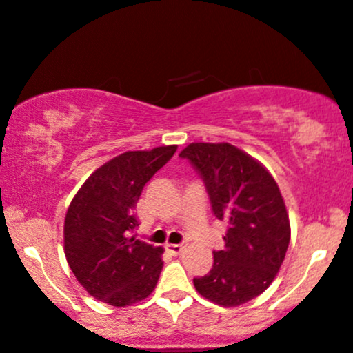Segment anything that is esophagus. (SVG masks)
Instances as JSON below:
<instances>
[{"mask_svg":"<svg viewBox=\"0 0 353 353\" xmlns=\"http://www.w3.org/2000/svg\"><path fill=\"white\" fill-rule=\"evenodd\" d=\"M185 244H165V250H167L168 252H172V254H181V252L185 251Z\"/></svg>","mask_w":353,"mask_h":353,"instance_id":"obj_1","label":"esophagus"}]
</instances>
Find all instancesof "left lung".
Wrapping results in <instances>:
<instances>
[{"label": "left lung", "instance_id": "8db88e82", "mask_svg": "<svg viewBox=\"0 0 353 353\" xmlns=\"http://www.w3.org/2000/svg\"><path fill=\"white\" fill-rule=\"evenodd\" d=\"M180 157L201 173L214 216L228 223L225 248L213 268L194 277V289L223 307H238L263 294L283 266L291 225L274 176L234 145L194 142Z\"/></svg>", "mask_w": 353, "mask_h": 353}]
</instances>
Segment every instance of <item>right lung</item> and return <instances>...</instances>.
I'll list each match as a JSON object with an SVG mask.
<instances>
[{
    "instance_id": "add662e5",
    "label": "right lung",
    "mask_w": 353,
    "mask_h": 353,
    "mask_svg": "<svg viewBox=\"0 0 353 353\" xmlns=\"http://www.w3.org/2000/svg\"><path fill=\"white\" fill-rule=\"evenodd\" d=\"M176 145L125 152L82 183L64 219V254L76 279L95 299L125 307L155 289L163 248L140 241L134 210L147 181L172 159Z\"/></svg>"
}]
</instances>
